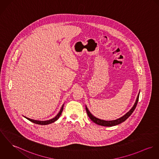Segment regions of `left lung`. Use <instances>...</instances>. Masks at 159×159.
Segmentation results:
<instances>
[{"label": "left lung", "instance_id": "1", "mask_svg": "<svg viewBox=\"0 0 159 159\" xmlns=\"http://www.w3.org/2000/svg\"><path fill=\"white\" fill-rule=\"evenodd\" d=\"M139 94H140V92H139V94L137 95V99L135 100V102L134 106H132V107L130 109V110L126 114H125L124 116H122L121 117H120V118H119L118 119H116L115 120H108V121H107V120H101V119H100V118H98L95 117V116H93L91 114V112L88 109L87 106H86L87 114V115L89 116V117L90 118V120L93 122L96 123L97 125H100V126H116V125H119V124L123 123V121H125L132 114V112L135 110V107L137 106V104L138 103L139 98Z\"/></svg>", "mask_w": 159, "mask_h": 159}]
</instances>
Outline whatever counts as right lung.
Listing matches in <instances>:
<instances>
[{
  "label": "right lung",
  "instance_id": "1",
  "mask_svg": "<svg viewBox=\"0 0 159 159\" xmlns=\"http://www.w3.org/2000/svg\"><path fill=\"white\" fill-rule=\"evenodd\" d=\"M64 104H63V105L62 106L59 112H58V114L57 116H55L54 118L50 119V120H45V121H41V120H33V119H31V118H27L25 116H24L25 118H27V120H29V121L35 123V124H38V125H48V124H51L52 123H54L55 121H56L57 120H58V118H59V116L61 115L62 114V112L63 111V107H64Z\"/></svg>",
  "mask_w": 159,
  "mask_h": 159
}]
</instances>
